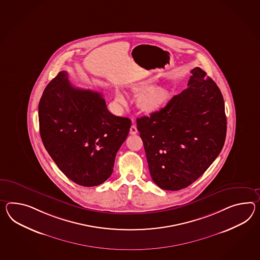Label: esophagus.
I'll return each instance as SVG.
<instances>
[{
  "label": "esophagus",
  "mask_w": 260,
  "mask_h": 260,
  "mask_svg": "<svg viewBox=\"0 0 260 260\" xmlns=\"http://www.w3.org/2000/svg\"><path fill=\"white\" fill-rule=\"evenodd\" d=\"M138 133L137 132V127H136V126L135 125H133L132 126V127H131V131H129V133L132 134V135H134V134H136V133Z\"/></svg>",
  "instance_id": "esophagus-1"
}]
</instances>
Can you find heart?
Here are the masks:
<instances>
[{
    "label": "heart",
    "instance_id": "1",
    "mask_svg": "<svg viewBox=\"0 0 260 260\" xmlns=\"http://www.w3.org/2000/svg\"><path fill=\"white\" fill-rule=\"evenodd\" d=\"M151 83V80H143L131 83L127 86L131 93L138 95L136 99L137 106L146 114H154L158 112L165 106L168 99V92L165 87L159 85L150 86ZM114 101L120 105L126 104L125 96L117 90L114 93Z\"/></svg>",
    "mask_w": 260,
    "mask_h": 260
}]
</instances>
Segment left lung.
Instances as JSON below:
<instances>
[{
	"label": "left lung",
	"instance_id": "left-lung-1",
	"mask_svg": "<svg viewBox=\"0 0 260 260\" xmlns=\"http://www.w3.org/2000/svg\"><path fill=\"white\" fill-rule=\"evenodd\" d=\"M188 87L165 107L137 118L153 181L178 190L201 177L221 152L226 136L222 93L200 68L190 71Z\"/></svg>",
	"mask_w": 260,
	"mask_h": 260
}]
</instances>
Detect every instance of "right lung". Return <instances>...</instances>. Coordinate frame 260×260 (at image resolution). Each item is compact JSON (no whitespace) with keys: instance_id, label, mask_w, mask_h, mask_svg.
Returning a JSON list of instances; mask_svg holds the SVG:
<instances>
[{"instance_id":"add662e5","label":"right lung","mask_w":260,"mask_h":260,"mask_svg":"<svg viewBox=\"0 0 260 260\" xmlns=\"http://www.w3.org/2000/svg\"><path fill=\"white\" fill-rule=\"evenodd\" d=\"M39 132L58 168L84 187L103 183L132 121L108 111L102 94L74 87L61 71L46 86L38 105Z\"/></svg>"}]
</instances>
